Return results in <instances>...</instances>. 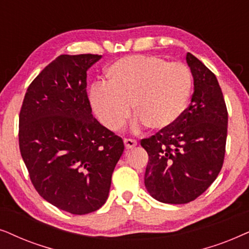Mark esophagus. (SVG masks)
Here are the masks:
<instances>
[{
    "instance_id": "esophagus-1",
    "label": "esophagus",
    "mask_w": 249,
    "mask_h": 249,
    "mask_svg": "<svg viewBox=\"0 0 249 249\" xmlns=\"http://www.w3.org/2000/svg\"><path fill=\"white\" fill-rule=\"evenodd\" d=\"M124 144L126 149H132L137 145V141L133 140V139H124Z\"/></svg>"
}]
</instances>
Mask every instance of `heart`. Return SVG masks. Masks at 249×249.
Wrapping results in <instances>:
<instances>
[{"instance_id":"heart-1","label":"heart","mask_w":249,"mask_h":249,"mask_svg":"<svg viewBox=\"0 0 249 249\" xmlns=\"http://www.w3.org/2000/svg\"><path fill=\"white\" fill-rule=\"evenodd\" d=\"M107 83L95 84L90 104L109 130L124 126L131 106L139 122L152 131H166L178 122L190 100L192 74L181 62L156 55H127L106 71Z\"/></svg>"}]
</instances>
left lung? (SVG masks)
Returning <instances> with one entry per match:
<instances>
[{
  "label": "left lung",
  "instance_id": "left-lung-1",
  "mask_svg": "<svg viewBox=\"0 0 249 249\" xmlns=\"http://www.w3.org/2000/svg\"><path fill=\"white\" fill-rule=\"evenodd\" d=\"M191 104L174 126L142 139L148 152L144 185L156 200L187 204L207 190L224 160L228 110L213 72L191 53Z\"/></svg>",
  "mask_w": 249,
  "mask_h": 249
}]
</instances>
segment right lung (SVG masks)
<instances>
[{
	"instance_id": "right-lung-1",
	"label": "right lung",
	"mask_w": 249,
	"mask_h": 249,
	"mask_svg": "<svg viewBox=\"0 0 249 249\" xmlns=\"http://www.w3.org/2000/svg\"><path fill=\"white\" fill-rule=\"evenodd\" d=\"M101 55L61 54L28 86L19 114V148L39 196L83 215L107 200L124 151L122 138L92 115L86 71Z\"/></svg>"
}]
</instances>
